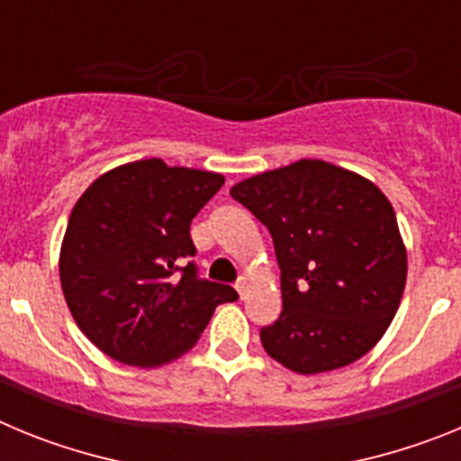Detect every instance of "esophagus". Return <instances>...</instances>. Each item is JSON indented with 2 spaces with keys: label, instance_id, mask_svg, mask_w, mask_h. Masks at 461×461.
Here are the masks:
<instances>
[{
  "label": "esophagus",
  "instance_id": "1",
  "mask_svg": "<svg viewBox=\"0 0 461 461\" xmlns=\"http://www.w3.org/2000/svg\"><path fill=\"white\" fill-rule=\"evenodd\" d=\"M247 288H249V281L244 279V276H240V279L235 281V291L240 293V297L247 295Z\"/></svg>",
  "mask_w": 461,
  "mask_h": 461
}]
</instances>
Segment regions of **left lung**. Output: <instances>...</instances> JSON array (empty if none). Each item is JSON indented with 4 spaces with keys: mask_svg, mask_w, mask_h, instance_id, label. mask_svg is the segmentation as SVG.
<instances>
[{
    "mask_svg": "<svg viewBox=\"0 0 461 461\" xmlns=\"http://www.w3.org/2000/svg\"><path fill=\"white\" fill-rule=\"evenodd\" d=\"M230 195L275 242L284 309L260 330L267 356L291 372L321 374L372 351L406 284L404 240L383 191L351 170L300 158L238 182Z\"/></svg>",
    "mask_w": 461,
    "mask_h": 461,
    "instance_id": "8db88e82",
    "label": "left lung"
}]
</instances>
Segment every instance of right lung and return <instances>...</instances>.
<instances>
[{"mask_svg": "<svg viewBox=\"0 0 461 461\" xmlns=\"http://www.w3.org/2000/svg\"><path fill=\"white\" fill-rule=\"evenodd\" d=\"M223 175L142 158L87 186L59 251L64 300L96 348L131 367H161L186 353L235 288L198 279L191 219Z\"/></svg>", "mask_w": 461, "mask_h": 461, "instance_id": "obj_1", "label": "right lung"}]
</instances>
